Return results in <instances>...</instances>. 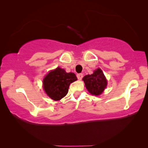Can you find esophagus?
<instances>
[{
  "mask_svg": "<svg viewBox=\"0 0 148 148\" xmlns=\"http://www.w3.org/2000/svg\"><path fill=\"white\" fill-rule=\"evenodd\" d=\"M77 78H78V80H82L83 78V74H77Z\"/></svg>",
  "mask_w": 148,
  "mask_h": 148,
  "instance_id": "1",
  "label": "esophagus"
}]
</instances>
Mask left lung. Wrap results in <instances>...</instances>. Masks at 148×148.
<instances>
[{"label":"left lung","instance_id":"left-lung-1","mask_svg":"<svg viewBox=\"0 0 148 148\" xmlns=\"http://www.w3.org/2000/svg\"><path fill=\"white\" fill-rule=\"evenodd\" d=\"M83 80L88 92L92 95H100L107 86V80L100 68L96 70L91 75L85 76Z\"/></svg>","mask_w":148,"mask_h":148}]
</instances>
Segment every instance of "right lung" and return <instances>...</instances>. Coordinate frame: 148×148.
<instances>
[{
    "label": "right lung",
    "mask_w": 148,
    "mask_h": 148,
    "mask_svg": "<svg viewBox=\"0 0 148 148\" xmlns=\"http://www.w3.org/2000/svg\"><path fill=\"white\" fill-rule=\"evenodd\" d=\"M76 80V76L74 73H66L64 70L58 67L45 76L43 87L47 95L56 101L66 95L70 84Z\"/></svg>",
    "instance_id": "add662e5"
}]
</instances>
